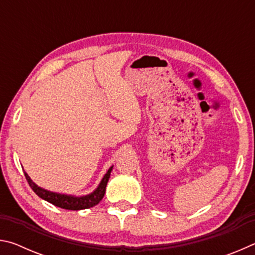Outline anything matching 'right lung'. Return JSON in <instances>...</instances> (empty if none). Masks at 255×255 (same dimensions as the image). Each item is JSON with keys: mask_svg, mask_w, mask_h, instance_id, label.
Returning a JSON list of instances; mask_svg holds the SVG:
<instances>
[{"mask_svg": "<svg viewBox=\"0 0 255 255\" xmlns=\"http://www.w3.org/2000/svg\"><path fill=\"white\" fill-rule=\"evenodd\" d=\"M111 171H112V166L108 170L105 176H103V179L101 180L99 187L94 190L92 193H90V195L82 196V197L62 195V193L48 191V190H45L40 187H38V185L34 183L31 179H30V176L25 173V172H24V176L28 181L30 188H31L33 190V192L36 193L38 197H40L41 199L48 201L54 206H57L59 208H63V209L81 210V209L91 208V207L98 205L99 202L101 201V199L106 193V187H107L108 181H109Z\"/></svg>", "mask_w": 255, "mask_h": 255, "instance_id": "obj_1", "label": "right lung"}]
</instances>
